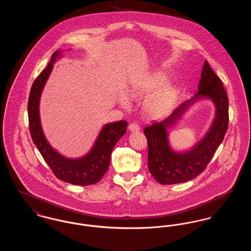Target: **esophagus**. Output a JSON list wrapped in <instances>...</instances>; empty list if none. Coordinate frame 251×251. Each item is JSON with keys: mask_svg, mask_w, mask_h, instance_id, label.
Returning <instances> with one entry per match:
<instances>
[{"mask_svg": "<svg viewBox=\"0 0 251 251\" xmlns=\"http://www.w3.org/2000/svg\"><path fill=\"white\" fill-rule=\"evenodd\" d=\"M128 129L131 131H138L140 130V127L137 123H131V124H129Z\"/></svg>", "mask_w": 251, "mask_h": 251, "instance_id": "1", "label": "esophagus"}]
</instances>
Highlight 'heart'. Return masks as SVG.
Segmentation results:
<instances>
[{"label": "heart", "instance_id": "heart-1", "mask_svg": "<svg viewBox=\"0 0 251 251\" xmlns=\"http://www.w3.org/2000/svg\"><path fill=\"white\" fill-rule=\"evenodd\" d=\"M165 84V79L162 77L152 78L143 84H137L131 89V97L148 95L154 92ZM174 98L173 90L169 87L164 88L162 91L151 97L147 103V111L152 116H159L167 110L172 103ZM120 102L124 105L128 104V99L126 97H121Z\"/></svg>", "mask_w": 251, "mask_h": 251}]
</instances>
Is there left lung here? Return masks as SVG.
Listing matches in <instances>:
<instances>
[{"label": "left lung", "mask_w": 251, "mask_h": 251, "mask_svg": "<svg viewBox=\"0 0 251 251\" xmlns=\"http://www.w3.org/2000/svg\"><path fill=\"white\" fill-rule=\"evenodd\" d=\"M209 97L215 103L217 113L205 137L192 150L178 154L173 152L167 140L166 129L183 112L200 97ZM228 124V100L220 78L204 62L199 91L190 100L184 101L161 122H154L144 129L148 140V167L154 179L161 184L185 182L200 175L208 166L218 146L224 139Z\"/></svg>", "instance_id": "obj_1"}]
</instances>
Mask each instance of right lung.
I'll return each mask as SVG.
<instances>
[{
    "label": "right lung",
    "mask_w": 251,
    "mask_h": 251,
    "mask_svg": "<svg viewBox=\"0 0 251 251\" xmlns=\"http://www.w3.org/2000/svg\"><path fill=\"white\" fill-rule=\"evenodd\" d=\"M60 54L55 51L46 69L36 77L30 90L28 100L29 129L33 142L48 164L56 178L75 185L97 183L106 173L110 166L112 150L125 134L128 123L125 120L109 123L103 126L92 150L79 159H68L54 151L46 140L39 120V99L52 70L53 62Z\"/></svg>",
    "instance_id": "obj_1"
}]
</instances>
